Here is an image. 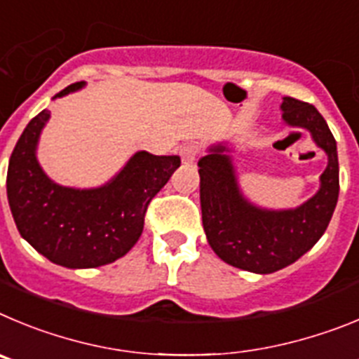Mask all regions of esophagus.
I'll return each mask as SVG.
<instances>
[{"label": "esophagus", "mask_w": 359, "mask_h": 359, "mask_svg": "<svg viewBox=\"0 0 359 359\" xmlns=\"http://www.w3.org/2000/svg\"><path fill=\"white\" fill-rule=\"evenodd\" d=\"M196 156H198V147L196 144H186V147L180 148V157H182L184 164L195 163Z\"/></svg>", "instance_id": "34e87169"}]
</instances>
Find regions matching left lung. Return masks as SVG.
<instances>
[{
  "label": "left lung",
  "mask_w": 359,
  "mask_h": 359,
  "mask_svg": "<svg viewBox=\"0 0 359 359\" xmlns=\"http://www.w3.org/2000/svg\"><path fill=\"white\" fill-rule=\"evenodd\" d=\"M284 123L304 128L327 156L318 191L293 209H264L241 191L232 147H209L198 161L202 224L216 256L247 272L272 273L295 263L320 240L334 212L340 193L337 141L313 105L284 96Z\"/></svg>",
  "instance_id": "obj_1"
}]
</instances>
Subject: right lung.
<instances>
[{
	"mask_svg": "<svg viewBox=\"0 0 359 359\" xmlns=\"http://www.w3.org/2000/svg\"><path fill=\"white\" fill-rule=\"evenodd\" d=\"M83 86L71 83L53 100ZM48 119L46 109L32 119L8 161L6 196L19 234L60 266L96 268L114 263L137 243L148 203L180 166V157L141 150L103 186H60L37 161L39 137Z\"/></svg>",
	"mask_w": 359,
	"mask_h": 359,
	"instance_id": "1",
	"label": "right lung"
}]
</instances>
